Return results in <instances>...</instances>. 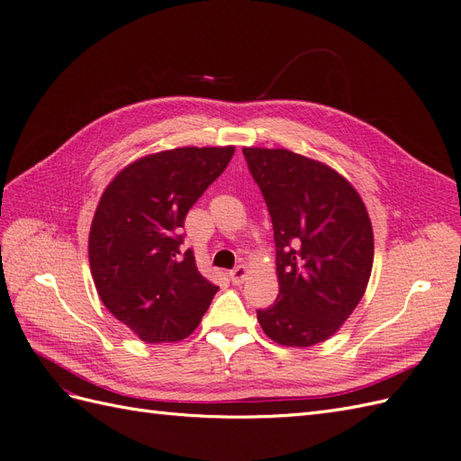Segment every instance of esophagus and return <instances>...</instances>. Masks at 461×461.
I'll use <instances>...</instances> for the list:
<instances>
[{
  "label": "esophagus",
  "instance_id": "34e87169",
  "mask_svg": "<svg viewBox=\"0 0 461 461\" xmlns=\"http://www.w3.org/2000/svg\"><path fill=\"white\" fill-rule=\"evenodd\" d=\"M246 276H248V269L244 267V265H239V267H234L229 273V278L232 281V285H242L246 281Z\"/></svg>",
  "mask_w": 461,
  "mask_h": 461
}]
</instances>
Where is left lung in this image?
<instances>
[{
    "label": "left lung",
    "mask_w": 461,
    "mask_h": 461,
    "mask_svg": "<svg viewBox=\"0 0 461 461\" xmlns=\"http://www.w3.org/2000/svg\"><path fill=\"white\" fill-rule=\"evenodd\" d=\"M267 203L278 296L258 321L283 346L308 348L352 315L373 267V229L359 194L330 167L290 149L244 148Z\"/></svg>",
    "instance_id": "8db88e82"
}]
</instances>
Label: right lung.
I'll use <instances>...</instances> for the list:
<instances>
[{"instance_id": "1", "label": "right lung", "mask_w": 461, "mask_h": 461, "mask_svg": "<svg viewBox=\"0 0 461 461\" xmlns=\"http://www.w3.org/2000/svg\"><path fill=\"white\" fill-rule=\"evenodd\" d=\"M232 153L227 146L146 156L111 180L95 209L88 256L97 294L148 344L186 339L217 294L180 244L190 207Z\"/></svg>"}]
</instances>
